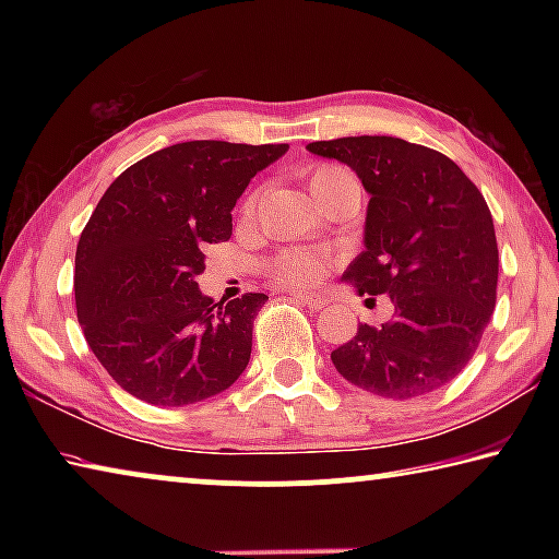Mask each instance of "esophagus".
Segmentation results:
<instances>
[{
	"mask_svg": "<svg viewBox=\"0 0 559 559\" xmlns=\"http://www.w3.org/2000/svg\"><path fill=\"white\" fill-rule=\"evenodd\" d=\"M290 296L296 298V300H300V302H306L308 308H313V310H323L325 308V298L323 296H318V293H308V290H290Z\"/></svg>",
	"mask_w": 559,
	"mask_h": 559,
	"instance_id": "obj_1",
	"label": "esophagus"
}]
</instances>
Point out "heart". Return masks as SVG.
Masks as SVG:
<instances>
[{"label": "heart", "mask_w": 559, "mask_h": 559, "mask_svg": "<svg viewBox=\"0 0 559 559\" xmlns=\"http://www.w3.org/2000/svg\"><path fill=\"white\" fill-rule=\"evenodd\" d=\"M355 182V177L347 173L345 167L340 165H318L310 169L308 175V185L313 189L316 200H320L330 189L337 185H347ZM259 194L251 192L243 202V212L251 214L253 206H257ZM269 271L273 278H278L281 283H290V286H300V283H316L323 278L325 273V259L320 253L306 251V249H283L276 257L271 259Z\"/></svg>", "instance_id": "b5f03b06"}]
</instances>
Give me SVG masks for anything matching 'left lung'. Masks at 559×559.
<instances>
[{"mask_svg": "<svg viewBox=\"0 0 559 559\" xmlns=\"http://www.w3.org/2000/svg\"><path fill=\"white\" fill-rule=\"evenodd\" d=\"M308 150L353 167L370 192L365 251L343 278L394 306L390 323L357 325L330 353L333 365L390 400L439 390L468 365L496 308L498 243L484 194L453 159L402 138L318 140Z\"/></svg>", "mask_w": 559, "mask_h": 559, "instance_id": "obj_1", "label": "left lung"}]
</instances>
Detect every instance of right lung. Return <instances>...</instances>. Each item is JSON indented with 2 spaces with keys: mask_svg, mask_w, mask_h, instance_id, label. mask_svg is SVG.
I'll list each match as a JSON object with an SVG mask.
<instances>
[{
  "mask_svg": "<svg viewBox=\"0 0 559 559\" xmlns=\"http://www.w3.org/2000/svg\"><path fill=\"white\" fill-rule=\"evenodd\" d=\"M288 145L177 143L130 165L93 210L75 249V313L108 374L157 406L231 386L251 357L266 293L202 296L204 246L231 236V210Z\"/></svg>",
  "mask_w": 559,
  "mask_h": 559,
  "instance_id": "1",
  "label": "right lung"
}]
</instances>
